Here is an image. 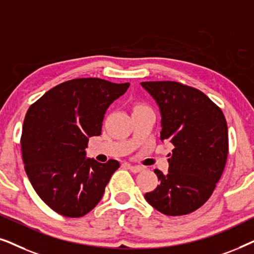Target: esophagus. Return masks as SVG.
<instances>
[{"instance_id": "esophagus-1", "label": "esophagus", "mask_w": 254, "mask_h": 254, "mask_svg": "<svg viewBox=\"0 0 254 254\" xmlns=\"http://www.w3.org/2000/svg\"><path fill=\"white\" fill-rule=\"evenodd\" d=\"M128 169L130 170L131 172H134V173H138V172H141V171H143V168H142V166H138V165H130V164H128Z\"/></svg>"}]
</instances>
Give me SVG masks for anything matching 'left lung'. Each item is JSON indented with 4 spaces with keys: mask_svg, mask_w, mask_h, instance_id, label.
<instances>
[{
    "mask_svg": "<svg viewBox=\"0 0 254 254\" xmlns=\"http://www.w3.org/2000/svg\"><path fill=\"white\" fill-rule=\"evenodd\" d=\"M161 113V140L173 145L169 171L155 170L159 185L145 193L169 216L192 213L213 193L228 157V126L221 109L203 92L177 82H142Z\"/></svg>",
    "mask_w": 254,
    "mask_h": 254,
    "instance_id": "1",
    "label": "left lung"
}]
</instances>
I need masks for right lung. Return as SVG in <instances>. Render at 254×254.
<instances>
[{
	"instance_id": "1",
	"label": "right lung",
	"mask_w": 254,
	"mask_h": 254,
	"mask_svg": "<svg viewBox=\"0 0 254 254\" xmlns=\"http://www.w3.org/2000/svg\"><path fill=\"white\" fill-rule=\"evenodd\" d=\"M129 83L76 78L30 106L23 124L25 172L40 199L58 214L81 217L97 206L120 164L86 157L89 138L102 134L104 116Z\"/></svg>"
}]
</instances>
